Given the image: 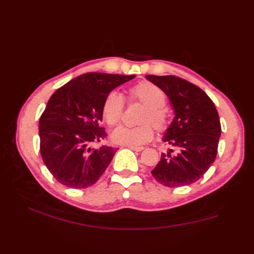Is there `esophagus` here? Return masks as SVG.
<instances>
[{"mask_svg": "<svg viewBox=\"0 0 254 254\" xmlns=\"http://www.w3.org/2000/svg\"><path fill=\"white\" fill-rule=\"evenodd\" d=\"M127 147H128L132 150H135V152H141V150L144 149V147H136V146H127Z\"/></svg>", "mask_w": 254, "mask_h": 254, "instance_id": "esophagus-1", "label": "esophagus"}]
</instances>
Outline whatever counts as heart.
<instances>
[{
  "instance_id": "b5f03b06",
  "label": "heart",
  "mask_w": 254,
  "mask_h": 254,
  "mask_svg": "<svg viewBox=\"0 0 254 254\" xmlns=\"http://www.w3.org/2000/svg\"><path fill=\"white\" fill-rule=\"evenodd\" d=\"M131 100H136L145 106L138 127H120L111 134L112 142L126 146H141L149 142L154 136L150 122L156 130L163 131L167 127V113L164 109L166 96L158 86L150 82H141L128 90ZM124 108V99L118 91H110L102 102L101 113L108 126L115 127L120 122Z\"/></svg>"
}]
</instances>
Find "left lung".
Instances as JSON below:
<instances>
[{"label":"left lung","mask_w":254,"mask_h":254,"mask_svg":"<svg viewBox=\"0 0 254 254\" xmlns=\"http://www.w3.org/2000/svg\"><path fill=\"white\" fill-rule=\"evenodd\" d=\"M146 79L158 86L174 107L175 118L163 141L177 150L161 154L150 172L163 186H190L216 158L222 133L216 107L204 90L180 77L146 75Z\"/></svg>","instance_id":"obj_1"}]
</instances>
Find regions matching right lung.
I'll list each match as a JSON object with an SVG mask.
<instances>
[{
    "label": "right lung",
    "mask_w": 254,
    "mask_h": 254,
    "mask_svg": "<svg viewBox=\"0 0 254 254\" xmlns=\"http://www.w3.org/2000/svg\"><path fill=\"white\" fill-rule=\"evenodd\" d=\"M134 75L86 73L69 80L51 96L39 120L40 153L52 176L73 189L95 185L117 149L89 147L105 138L100 127L105 97Z\"/></svg>",
    "instance_id": "add662e5"
}]
</instances>
